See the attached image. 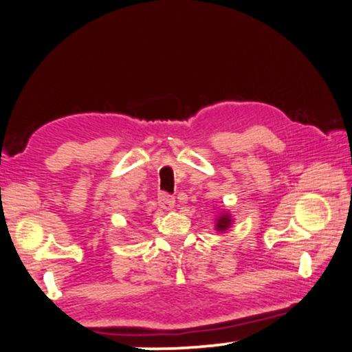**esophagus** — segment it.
Returning <instances> with one entry per match:
<instances>
[{
  "mask_svg": "<svg viewBox=\"0 0 352 352\" xmlns=\"http://www.w3.org/2000/svg\"><path fill=\"white\" fill-rule=\"evenodd\" d=\"M158 205H160V208L163 210H171L173 206H175V197L166 194V192H162V194L158 195Z\"/></svg>",
  "mask_w": 352,
  "mask_h": 352,
  "instance_id": "obj_1",
  "label": "esophagus"
}]
</instances>
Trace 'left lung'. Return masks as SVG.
I'll list each match as a JSON object with an SVG mask.
<instances>
[{
	"mask_svg": "<svg viewBox=\"0 0 352 352\" xmlns=\"http://www.w3.org/2000/svg\"><path fill=\"white\" fill-rule=\"evenodd\" d=\"M230 226V218H229V214H223V216H219V219H218V224H216V229L218 230H226Z\"/></svg>",
	"mask_w": 352,
	"mask_h": 352,
	"instance_id": "left-lung-1",
	"label": "left lung"
}]
</instances>
